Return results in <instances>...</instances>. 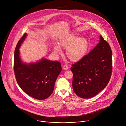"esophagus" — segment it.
I'll use <instances>...</instances> for the list:
<instances>
[{
	"mask_svg": "<svg viewBox=\"0 0 126 126\" xmlns=\"http://www.w3.org/2000/svg\"><path fill=\"white\" fill-rule=\"evenodd\" d=\"M63 69L64 70H67V69H68V67L67 65H64L63 66Z\"/></svg>",
	"mask_w": 126,
	"mask_h": 126,
	"instance_id": "esophagus-1",
	"label": "esophagus"
}]
</instances>
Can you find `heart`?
Returning a JSON list of instances; mask_svg holds the SVG:
<instances>
[{"label": "heart", "instance_id": "b5f03b06", "mask_svg": "<svg viewBox=\"0 0 126 126\" xmlns=\"http://www.w3.org/2000/svg\"><path fill=\"white\" fill-rule=\"evenodd\" d=\"M58 45H54L53 50L57 54L62 52L61 48L66 49V57L72 62H77L82 60L88 49V40L84 37L78 38L77 36L71 34L61 37Z\"/></svg>", "mask_w": 126, "mask_h": 126}]
</instances>
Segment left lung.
<instances>
[{"label":"left lung","instance_id":"obj_1","mask_svg":"<svg viewBox=\"0 0 126 126\" xmlns=\"http://www.w3.org/2000/svg\"><path fill=\"white\" fill-rule=\"evenodd\" d=\"M72 66L74 92L84 99L96 96L106 87L111 77L112 60L109 44L101 36L94 48Z\"/></svg>","mask_w":126,"mask_h":126}]
</instances>
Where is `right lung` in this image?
Here are the masks:
<instances>
[{"mask_svg":"<svg viewBox=\"0 0 126 126\" xmlns=\"http://www.w3.org/2000/svg\"><path fill=\"white\" fill-rule=\"evenodd\" d=\"M25 33L17 43L15 50L14 70L17 83L21 89L30 96L44 100L52 93L56 79L62 71L59 62L42 58L36 63H23L19 49L25 40Z\"/></svg>","mask_w":126,"mask_h":126,"instance_id":"obj_1","label":"right lung"}]
</instances>
